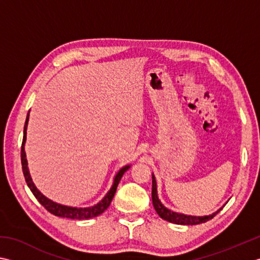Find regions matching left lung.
Here are the masks:
<instances>
[{
    "instance_id": "left-lung-1",
    "label": "left lung",
    "mask_w": 260,
    "mask_h": 260,
    "mask_svg": "<svg viewBox=\"0 0 260 260\" xmlns=\"http://www.w3.org/2000/svg\"><path fill=\"white\" fill-rule=\"evenodd\" d=\"M152 202H153L154 210L156 211L157 214L164 220L175 223V224H181V225H196L201 224V223H205L207 221L212 220L218 212H220L222 208L217 210L215 213H213L211 215L206 216H191V215H186L181 214V213H177L167 208L162 203L160 202L159 197H157V190H156V181L154 175H152Z\"/></svg>"
}]
</instances>
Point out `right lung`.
Masks as SVG:
<instances>
[{"label": "right lung", "mask_w": 260, "mask_h": 260, "mask_svg": "<svg viewBox=\"0 0 260 260\" xmlns=\"http://www.w3.org/2000/svg\"><path fill=\"white\" fill-rule=\"evenodd\" d=\"M28 120H29V114L27 115V119H25L24 128H23V140H22V145H21V164H22V171H23L25 182H27L30 190L32 191L34 196L37 198V201L46 208V210L52 213V214L56 216H60V217L73 218V220H86V218H92L100 215L101 213H104L107 208L109 207L111 201H113L117 186H118L121 177H123L125 172L129 169L131 166H125L121 168L118 172H117V175L115 176V179H114L113 187L110 188V190L107 192L106 196L96 205L91 206V207L78 208V207H71V206L57 204V203L48 200L47 197H45L42 192L37 189V187H36L32 182L31 177H30L27 159H25V152H24V143H25V139H27Z\"/></svg>", "instance_id": "add662e5"}]
</instances>
